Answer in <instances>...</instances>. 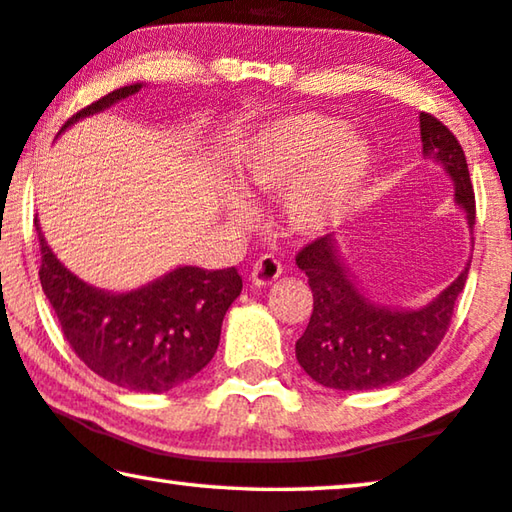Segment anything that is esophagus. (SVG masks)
I'll list each match as a JSON object with an SVG mask.
<instances>
[{"instance_id": "34e87169", "label": "esophagus", "mask_w": 512, "mask_h": 512, "mask_svg": "<svg viewBox=\"0 0 512 512\" xmlns=\"http://www.w3.org/2000/svg\"><path fill=\"white\" fill-rule=\"evenodd\" d=\"M280 273H282V264L277 262L273 255H264L253 264L250 282H253L255 287H268V284H273L277 277H280Z\"/></svg>"}]
</instances>
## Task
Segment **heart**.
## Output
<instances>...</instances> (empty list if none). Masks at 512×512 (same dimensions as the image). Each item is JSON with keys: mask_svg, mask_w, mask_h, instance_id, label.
<instances>
[{"mask_svg": "<svg viewBox=\"0 0 512 512\" xmlns=\"http://www.w3.org/2000/svg\"><path fill=\"white\" fill-rule=\"evenodd\" d=\"M372 167V151L357 133L325 115H284L250 137L237 158V176L253 194H280L289 228L302 237L323 235L357 201ZM232 221L246 223L250 207L228 198Z\"/></svg>", "mask_w": 512, "mask_h": 512, "instance_id": "heart-1", "label": "heart"}]
</instances>
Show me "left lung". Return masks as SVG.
I'll return each mask as SVG.
<instances>
[{"instance_id": "obj_1", "label": "left lung", "mask_w": 512, "mask_h": 512, "mask_svg": "<svg viewBox=\"0 0 512 512\" xmlns=\"http://www.w3.org/2000/svg\"><path fill=\"white\" fill-rule=\"evenodd\" d=\"M420 140L424 160L436 162L452 178L454 205L465 214L472 237L474 189L461 144L427 112H420ZM296 264L314 293V311L296 343V359L311 379L336 391L384 388L418 370L443 341L470 271L467 262L427 305L404 309L381 305L361 287L334 235L311 241Z\"/></svg>"}]
</instances>
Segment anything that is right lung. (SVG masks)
I'll list each match as a JSON object with an SVG mask.
<instances>
[{"label":"right lung","mask_w":512,"mask_h":512,"mask_svg":"<svg viewBox=\"0 0 512 512\" xmlns=\"http://www.w3.org/2000/svg\"><path fill=\"white\" fill-rule=\"evenodd\" d=\"M142 85H124L94 101L76 112L60 133L140 92ZM36 230L42 291L67 343L92 372L128 391L167 393L212 361L225 311L241 293L237 268L203 271L198 266H176L137 289L106 291L83 282L60 262L38 219Z\"/></svg>","instance_id":"obj_1"}]
</instances>
